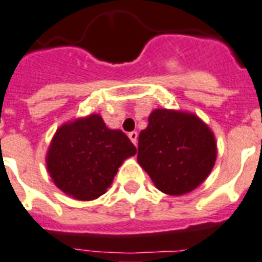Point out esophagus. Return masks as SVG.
<instances>
[{
  "mask_svg": "<svg viewBox=\"0 0 262 262\" xmlns=\"http://www.w3.org/2000/svg\"><path fill=\"white\" fill-rule=\"evenodd\" d=\"M128 138L131 139V142H133V143L137 146V143H138V133H137V131H133V133H129Z\"/></svg>",
  "mask_w": 262,
  "mask_h": 262,
  "instance_id": "34e87169",
  "label": "esophagus"
}]
</instances>
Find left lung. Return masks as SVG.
Wrapping results in <instances>:
<instances>
[{
  "label": "left lung",
  "mask_w": 262,
  "mask_h": 262,
  "mask_svg": "<svg viewBox=\"0 0 262 262\" xmlns=\"http://www.w3.org/2000/svg\"><path fill=\"white\" fill-rule=\"evenodd\" d=\"M217 156L212 129L187 111L157 108L138 141V164L161 192L183 196L204 183Z\"/></svg>",
  "instance_id": "left-lung-1"
}]
</instances>
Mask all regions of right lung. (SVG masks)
Listing matches in <instances>:
<instances>
[{"label": "right lung", "instance_id": "obj_1", "mask_svg": "<svg viewBox=\"0 0 262 262\" xmlns=\"http://www.w3.org/2000/svg\"><path fill=\"white\" fill-rule=\"evenodd\" d=\"M137 147L121 129L108 128L98 114L58 127L46 154L47 171L56 188L81 202L100 198Z\"/></svg>", "mask_w": 262, "mask_h": 262}]
</instances>
